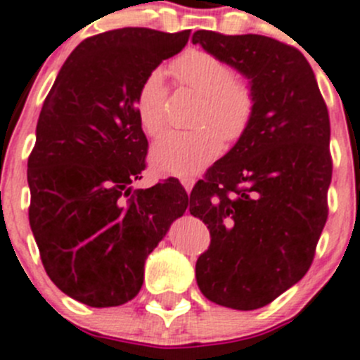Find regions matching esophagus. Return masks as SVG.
<instances>
[{
  "mask_svg": "<svg viewBox=\"0 0 360 360\" xmlns=\"http://www.w3.org/2000/svg\"><path fill=\"white\" fill-rule=\"evenodd\" d=\"M193 183H195V179H193V177H183V179H181V184H183L184 190H186L188 193H190L191 188H193Z\"/></svg>",
  "mask_w": 360,
  "mask_h": 360,
  "instance_id": "34e87169",
  "label": "esophagus"
}]
</instances>
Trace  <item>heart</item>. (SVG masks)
Segmentation results:
<instances>
[{"label": "heart", "mask_w": 360, "mask_h": 360, "mask_svg": "<svg viewBox=\"0 0 360 360\" xmlns=\"http://www.w3.org/2000/svg\"><path fill=\"white\" fill-rule=\"evenodd\" d=\"M183 85L202 96L193 117V131H169L153 146L154 170L169 176H193L221 150V140L236 142L247 133L256 113V90L236 69L213 53L190 49L174 62ZM169 86L163 70H150L134 96V110L142 129L156 136L167 124Z\"/></svg>", "instance_id": "1"}]
</instances>
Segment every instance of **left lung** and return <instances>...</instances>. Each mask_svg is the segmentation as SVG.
Returning a JSON list of instances; mask_svg holds the SVG:
<instances>
[{"mask_svg":"<svg viewBox=\"0 0 360 360\" xmlns=\"http://www.w3.org/2000/svg\"><path fill=\"white\" fill-rule=\"evenodd\" d=\"M191 40L256 90L247 133L190 193V213L211 234L195 264L200 291L252 311L297 284L314 259L332 179L328 110L311 65L290 44L207 30Z\"/></svg>","mask_w":360,"mask_h":360,"instance_id":"1","label":"left lung"}]
</instances>
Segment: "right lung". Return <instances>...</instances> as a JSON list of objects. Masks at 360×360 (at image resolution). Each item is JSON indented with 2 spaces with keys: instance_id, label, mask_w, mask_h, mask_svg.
<instances>
[{
  "instance_id": "1",
  "label": "right lung",
  "mask_w": 360,
  "mask_h": 360,
  "mask_svg": "<svg viewBox=\"0 0 360 360\" xmlns=\"http://www.w3.org/2000/svg\"><path fill=\"white\" fill-rule=\"evenodd\" d=\"M190 30L120 28L89 37L60 69L37 122L28 158L30 227L46 274L90 307L139 295L143 264L188 193L174 177L147 190L129 184L146 170L147 143L134 96Z\"/></svg>"
}]
</instances>
